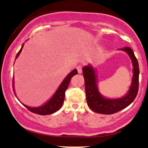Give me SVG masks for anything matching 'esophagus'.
Wrapping results in <instances>:
<instances>
[{"label": "esophagus", "instance_id": "34e87169", "mask_svg": "<svg viewBox=\"0 0 148 148\" xmlns=\"http://www.w3.org/2000/svg\"><path fill=\"white\" fill-rule=\"evenodd\" d=\"M76 69H77L79 74H81V73H82V67H81V66H77V67H76Z\"/></svg>", "mask_w": 148, "mask_h": 148}]
</instances>
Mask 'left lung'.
<instances>
[{
	"mask_svg": "<svg viewBox=\"0 0 148 148\" xmlns=\"http://www.w3.org/2000/svg\"><path fill=\"white\" fill-rule=\"evenodd\" d=\"M130 56L133 64V79L128 93L120 99H109L103 97L99 94L96 82V76L91 66L83 68V76L85 80L86 100L90 108L95 113L101 114H113L121 111L131 104L138 94L139 84L138 62L132 49L127 47L122 49Z\"/></svg>",
	"mask_w": 148,
	"mask_h": 148,
	"instance_id": "left-lung-1",
	"label": "left lung"
}]
</instances>
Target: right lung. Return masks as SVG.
<instances>
[{
    "instance_id": "right-lung-1",
    "label": "right lung",
    "mask_w": 148,
    "mask_h": 148,
    "mask_svg": "<svg viewBox=\"0 0 148 148\" xmlns=\"http://www.w3.org/2000/svg\"><path fill=\"white\" fill-rule=\"evenodd\" d=\"M23 46L22 45L21 49L19 50V51L16 54V58L18 57V56L19 55L20 53H21L22 48H23ZM77 70L76 69H74L72 72H71L67 76V77L64 79V81H62V84H60V86H59V88H58V90L56 92L55 94L53 95V96L51 98V99L49 100L47 103H46L44 106L37 107V108H31V107H28L25 105L23 104L25 108L28 110H29L30 111L33 112L34 113H36L38 115H50L52 113H55L57 111H58L59 109L62 106V103L64 102V96H65V91L68 88V86L70 82V80L72 78V76H74L76 74H77ZM12 88L13 91L14 93V79H12Z\"/></svg>"
}]
</instances>
